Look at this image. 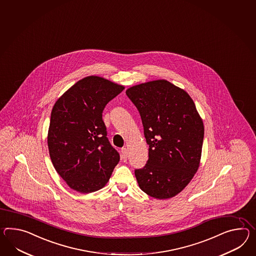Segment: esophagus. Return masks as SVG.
Returning <instances> with one entry per match:
<instances>
[{
	"instance_id": "1",
	"label": "esophagus",
	"mask_w": 256,
	"mask_h": 256,
	"mask_svg": "<svg viewBox=\"0 0 256 256\" xmlns=\"http://www.w3.org/2000/svg\"><path fill=\"white\" fill-rule=\"evenodd\" d=\"M121 158L126 161V158H128V150L126 148H122L121 149Z\"/></svg>"
}]
</instances>
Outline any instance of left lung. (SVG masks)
<instances>
[{
  "label": "left lung",
  "instance_id": "1",
  "mask_svg": "<svg viewBox=\"0 0 256 256\" xmlns=\"http://www.w3.org/2000/svg\"><path fill=\"white\" fill-rule=\"evenodd\" d=\"M126 96L137 107L149 145V159L135 169L142 190L168 199L187 186L199 168L204 128L190 96L168 80L130 88Z\"/></svg>",
  "mask_w": 256,
  "mask_h": 256
}]
</instances>
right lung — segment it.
<instances>
[{"label":"right lung","mask_w":256,"mask_h":256,"mask_svg":"<svg viewBox=\"0 0 256 256\" xmlns=\"http://www.w3.org/2000/svg\"><path fill=\"white\" fill-rule=\"evenodd\" d=\"M125 88L90 76L56 100L50 114L48 148L64 180L82 194L94 192L109 180L120 156L108 138L102 111Z\"/></svg>","instance_id":"obj_1"}]
</instances>
